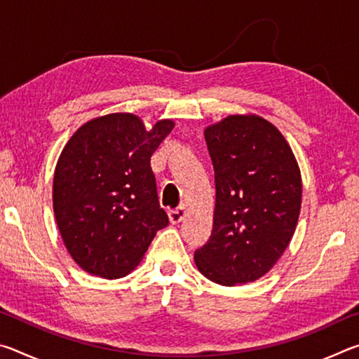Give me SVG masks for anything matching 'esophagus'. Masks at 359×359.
Instances as JSON below:
<instances>
[{"mask_svg": "<svg viewBox=\"0 0 359 359\" xmlns=\"http://www.w3.org/2000/svg\"><path fill=\"white\" fill-rule=\"evenodd\" d=\"M185 215H187V205H179V208L169 210V220H171L172 223L182 222Z\"/></svg>", "mask_w": 359, "mask_h": 359, "instance_id": "esophagus-1", "label": "esophagus"}]
</instances>
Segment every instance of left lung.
<instances>
[{
  "label": "left lung",
  "instance_id": "left-lung-1",
  "mask_svg": "<svg viewBox=\"0 0 359 359\" xmlns=\"http://www.w3.org/2000/svg\"><path fill=\"white\" fill-rule=\"evenodd\" d=\"M215 171L214 229L194 263L224 287L258 280L293 238L302 180L293 150L258 115H228L204 131Z\"/></svg>",
  "mask_w": 359,
  "mask_h": 359
}]
</instances>
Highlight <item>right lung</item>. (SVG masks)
<instances>
[{
    "label": "right lung",
    "instance_id": "add662e5",
    "mask_svg": "<svg viewBox=\"0 0 359 359\" xmlns=\"http://www.w3.org/2000/svg\"><path fill=\"white\" fill-rule=\"evenodd\" d=\"M172 128V120H160L147 131L137 115L118 112L87 121L66 142L53 212L69 255L88 274H130L168 226L150 158Z\"/></svg>",
    "mask_w": 359,
    "mask_h": 359
}]
</instances>
